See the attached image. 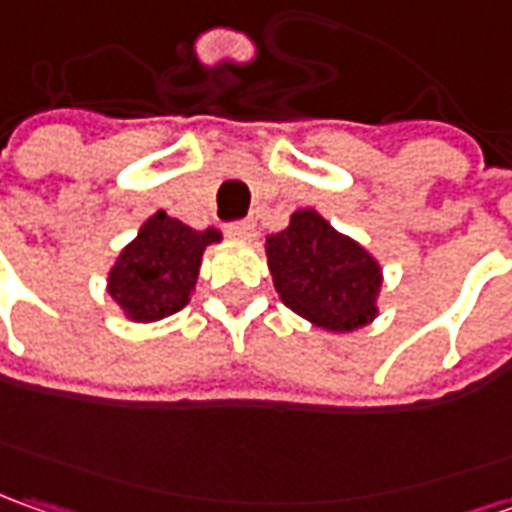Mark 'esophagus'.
<instances>
[{"mask_svg":"<svg viewBox=\"0 0 512 512\" xmlns=\"http://www.w3.org/2000/svg\"><path fill=\"white\" fill-rule=\"evenodd\" d=\"M255 221H235V223H226V235L235 240H252L255 238Z\"/></svg>","mask_w":512,"mask_h":512,"instance_id":"esophagus-1","label":"esophagus"}]
</instances>
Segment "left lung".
Listing matches in <instances>:
<instances>
[{"label": "left lung", "mask_w": 512, "mask_h": 512, "mask_svg": "<svg viewBox=\"0 0 512 512\" xmlns=\"http://www.w3.org/2000/svg\"><path fill=\"white\" fill-rule=\"evenodd\" d=\"M266 260L283 306L311 326L345 334L374 323L379 314V260L317 209L291 212L283 232L266 235Z\"/></svg>", "instance_id": "obj_1"}]
</instances>
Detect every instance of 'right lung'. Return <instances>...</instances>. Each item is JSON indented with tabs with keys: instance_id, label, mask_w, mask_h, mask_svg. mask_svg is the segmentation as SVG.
<instances>
[{
	"instance_id": "right-lung-1",
	"label": "right lung",
	"mask_w": 512,
	"mask_h": 512,
	"mask_svg": "<svg viewBox=\"0 0 512 512\" xmlns=\"http://www.w3.org/2000/svg\"><path fill=\"white\" fill-rule=\"evenodd\" d=\"M221 240L215 226L192 229L158 209L115 257L107 272V294L133 323L164 320L192 300L203 252Z\"/></svg>"
}]
</instances>
